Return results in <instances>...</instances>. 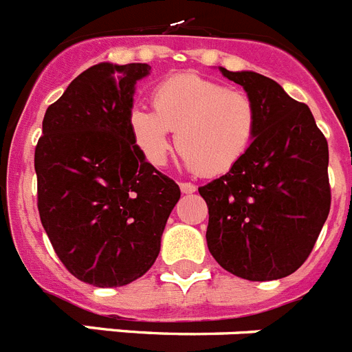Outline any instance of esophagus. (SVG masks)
Masks as SVG:
<instances>
[{
    "label": "esophagus",
    "mask_w": 352,
    "mask_h": 352,
    "mask_svg": "<svg viewBox=\"0 0 352 352\" xmlns=\"http://www.w3.org/2000/svg\"><path fill=\"white\" fill-rule=\"evenodd\" d=\"M179 186H180V191H182V193H186V195L195 193V191H197V186L191 184V182H180Z\"/></svg>",
    "instance_id": "1"
}]
</instances>
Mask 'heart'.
<instances>
[{
  "instance_id": "obj_1",
  "label": "heart",
  "mask_w": 352,
  "mask_h": 352,
  "mask_svg": "<svg viewBox=\"0 0 352 352\" xmlns=\"http://www.w3.org/2000/svg\"><path fill=\"white\" fill-rule=\"evenodd\" d=\"M152 108L129 113L134 145L154 166L166 164L177 133V148L204 177L228 173L246 157L258 133V106L246 91L197 72L161 79L151 94Z\"/></svg>"
}]
</instances>
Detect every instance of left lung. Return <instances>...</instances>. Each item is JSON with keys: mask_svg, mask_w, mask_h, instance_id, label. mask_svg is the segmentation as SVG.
Returning a JSON list of instances; mask_svg holds the SVG:
<instances>
[{"mask_svg": "<svg viewBox=\"0 0 352 352\" xmlns=\"http://www.w3.org/2000/svg\"><path fill=\"white\" fill-rule=\"evenodd\" d=\"M223 76L258 106V133L234 170L198 188L209 207L207 246L250 282L292 274L314 250L331 206L328 142L307 104L256 72Z\"/></svg>", "mask_w": 352, "mask_h": 352, "instance_id": "1", "label": "left lung"}]
</instances>
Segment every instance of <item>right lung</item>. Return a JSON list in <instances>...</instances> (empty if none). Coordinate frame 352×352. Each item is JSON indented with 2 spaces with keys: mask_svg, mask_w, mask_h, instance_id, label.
I'll return each instance as SVG.
<instances>
[{
  "mask_svg": "<svg viewBox=\"0 0 352 352\" xmlns=\"http://www.w3.org/2000/svg\"><path fill=\"white\" fill-rule=\"evenodd\" d=\"M146 63L87 69L47 108L35 146L36 207L78 280L122 287L152 267L179 186L146 163L129 131Z\"/></svg>",
  "mask_w": 352,
  "mask_h": 352,
  "instance_id": "add662e5",
  "label": "right lung"
}]
</instances>
